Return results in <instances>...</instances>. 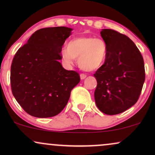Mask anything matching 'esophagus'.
<instances>
[{
  "label": "esophagus",
  "instance_id": "esophagus-1",
  "mask_svg": "<svg viewBox=\"0 0 155 155\" xmlns=\"http://www.w3.org/2000/svg\"><path fill=\"white\" fill-rule=\"evenodd\" d=\"M80 78H81V80H84V78L87 77V75H85V74H84V73H81V74H80Z\"/></svg>",
  "mask_w": 155,
  "mask_h": 155
}]
</instances>
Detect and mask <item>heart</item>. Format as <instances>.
<instances>
[{"instance_id":"b5f03b06","label":"heart","mask_w":155,"mask_h":155,"mask_svg":"<svg viewBox=\"0 0 155 155\" xmlns=\"http://www.w3.org/2000/svg\"><path fill=\"white\" fill-rule=\"evenodd\" d=\"M107 56V46L101 38L78 37L68 42L66 49L62 50L61 58L68 65L78 59L79 66L86 71H94L101 68Z\"/></svg>"}]
</instances>
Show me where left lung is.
<instances>
[{"mask_svg": "<svg viewBox=\"0 0 155 155\" xmlns=\"http://www.w3.org/2000/svg\"><path fill=\"white\" fill-rule=\"evenodd\" d=\"M100 34L107 44V56L94 74L97 82L94 99L101 112L116 115L138 100L145 80V65L130 38L111 29H104Z\"/></svg>", "mask_w": 155, "mask_h": 155, "instance_id": "8db88e82", "label": "left lung"}]
</instances>
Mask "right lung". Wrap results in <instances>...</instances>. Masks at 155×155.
<instances>
[{"mask_svg":"<svg viewBox=\"0 0 155 155\" xmlns=\"http://www.w3.org/2000/svg\"><path fill=\"white\" fill-rule=\"evenodd\" d=\"M71 31L65 27L40 29L15 55L10 70L12 92L29 115H58L80 81L79 73L64 69L59 62L62 46Z\"/></svg>","mask_w":155,"mask_h":155,"instance_id":"right-lung-1","label":"right lung"}]
</instances>
